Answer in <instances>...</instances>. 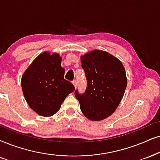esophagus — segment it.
Listing matches in <instances>:
<instances>
[{
    "mask_svg": "<svg viewBox=\"0 0 160 160\" xmlns=\"http://www.w3.org/2000/svg\"><path fill=\"white\" fill-rule=\"evenodd\" d=\"M72 83H73V85L74 86V87H77V85H78V82H77V80H73V81H72Z\"/></svg>",
    "mask_w": 160,
    "mask_h": 160,
    "instance_id": "obj_1",
    "label": "esophagus"
}]
</instances>
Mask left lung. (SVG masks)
I'll use <instances>...</instances> for the list:
<instances>
[{
    "label": "left lung",
    "mask_w": 160,
    "mask_h": 160,
    "mask_svg": "<svg viewBox=\"0 0 160 160\" xmlns=\"http://www.w3.org/2000/svg\"><path fill=\"white\" fill-rule=\"evenodd\" d=\"M80 60L87 87L82 94L76 90L75 98L86 118L104 120L115 112L122 100L127 86L125 69L120 60L101 50L88 52Z\"/></svg>",
    "instance_id": "8db88e82"
}]
</instances>
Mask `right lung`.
Masks as SVG:
<instances>
[{
    "label": "right lung",
    "instance_id": "1",
    "mask_svg": "<svg viewBox=\"0 0 160 160\" xmlns=\"http://www.w3.org/2000/svg\"><path fill=\"white\" fill-rule=\"evenodd\" d=\"M62 58L58 53L39 54L23 74L21 87L24 98L32 110L43 117H51L75 88L64 79Z\"/></svg>",
    "mask_w": 160,
    "mask_h": 160
}]
</instances>
